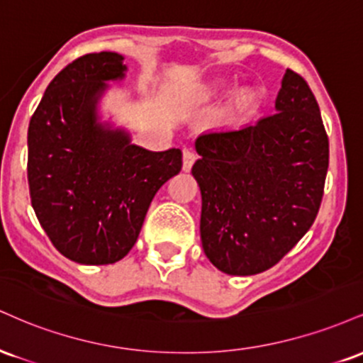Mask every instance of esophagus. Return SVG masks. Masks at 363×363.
Returning a JSON list of instances; mask_svg holds the SVG:
<instances>
[{"instance_id": "1", "label": "esophagus", "mask_w": 363, "mask_h": 363, "mask_svg": "<svg viewBox=\"0 0 363 363\" xmlns=\"http://www.w3.org/2000/svg\"><path fill=\"white\" fill-rule=\"evenodd\" d=\"M196 158L198 157H196L193 150H184V153H182V169H184L186 172H189L191 167H193Z\"/></svg>"}]
</instances>
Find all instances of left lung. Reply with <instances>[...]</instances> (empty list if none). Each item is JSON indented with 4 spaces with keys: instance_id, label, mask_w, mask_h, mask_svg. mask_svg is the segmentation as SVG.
<instances>
[{
    "instance_id": "8db88e82",
    "label": "left lung",
    "mask_w": 363,
    "mask_h": 363,
    "mask_svg": "<svg viewBox=\"0 0 363 363\" xmlns=\"http://www.w3.org/2000/svg\"><path fill=\"white\" fill-rule=\"evenodd\" d=\"M277 112L240 129L196 140L193 176L201 189V242L227 274L266 272L306 235L318 216L329 140L318 101L286 69Z\"/></svg>"
}]
</instances>
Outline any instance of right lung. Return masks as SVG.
<instances>
[{
  "label": "right lung",
  "mask_w": 363,
  "mask_h": 363,
  "mask_svg": "<svg viewBox=\"0 0 363 363\" xmlns=\"http://www.w3.org/2000/svg\"><path fill=\"white\" fill-rule=\"evenodd\" d=\"M124 69L116 52L78 57L52 78L28 123L32 208L54 247L80 264L123 259L153 196L182 169L181 150L148 152L97 123L106 82Z\"/></svg>",
  "instance_id": "obj_1"
}]
</instances>
